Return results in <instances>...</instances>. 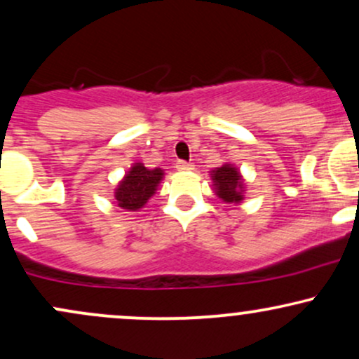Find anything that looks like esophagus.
Instances as JSON below:
<instances>
[{"label": "esophagus", "instance_id": "esophagus-1", "mask_svg": "<svg viewBox=\"0 0 359 359\" xmlns=\"http://www.w3.org/2000/svg\"><path fill=\"white\" fill-rule=\"evenodd\" d=\"M175 168H177V170H180V172H185V170H192L194 165H191V163H187V162H182V160H179Z\"/></svg>", "mask_w": 359, "mask_h": 359}]
</instances>
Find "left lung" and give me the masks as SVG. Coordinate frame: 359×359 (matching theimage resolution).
<instances>
[{
  "label": "left lung",
  "instance_id": "left-lung-1",
  "mask_svg": "<svg viewBox=\"0 0 359 359\" xmlns=\"http://www.w3.org/2000/svg\"><path fill=\"white\" fill-rule=\"evenodd\" d=\"M212 180L214 194L226 204H240L245 201V179H243L240 168L234 163L226 162L221 167H216L209 172Z\"/></svg>",
  "mask_w": 359,
  "mask_h": 359
}]
</instances>
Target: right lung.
<instances>
[{"mask_svg":"<svg viewBox=\"0 0 359 359\" xmlns=\"http://www.w3.org/2000/svg\"><path fill=\"white\" fill-rule=\"evenodd\" d=\"M163 175L165 172L160 167L148 168L142 162H135L114 189V201L118 208L126 211H140L145 208L148 199L158 189Z\"/></svg>","mask_w":359,"mask_h":359,"instance_id":"add662e5","label":"right lung"}]
</instances>
